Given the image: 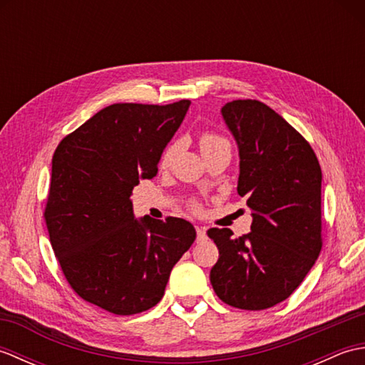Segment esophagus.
Segmentation results:
<instances>
[{"instance_id":"esophagus-1","label":"esophagus","mask_w":365,"mask_h":365,"mask_svg":"<svg viewBox=\"0 0 365 365\" xmlns=\"http://www.w3.org/2000/svg\"><path fill=\"white\" fill-rule=\"evenodd\" d=\"M197 232V242H202V240L207 238V229L204 226H196Z\"/></svg>"}]
</instances>
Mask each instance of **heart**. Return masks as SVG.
Listing matches in <instances>:
<instances>
[{
  "label": "heart",
  "mask_w": 365,
  "mask_h": 365,
  "mask_svg": "<svg viewBox=\"0 0 365 365\" xmlns=\"http://www.w3.org/2000/svg\"><path fill=\"white\" fill-rule=\"evenodd\" d=\"M220 144H227V141H226V139H222L221 136H216V135H212V133H207V135L200 138V150L210 149V147L220 145ZM173 153H174V147H169V149L165 152V155H163L161 165H166V163L170 160V157H173Z\"/></svg>",
  "instance_id": "heart-1"
}]
</instances>
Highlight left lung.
<instances>
[{
  "label": "left lung",
  "mask_w": 365,
  "mask_h": 365,
  "mask_svg": "<svg viewBox=\"0 0 365 365\" xmlns=\"http://www.w3.org/2000/svg\"><path fill=\"white\" fill-rule=\"evenodd\" d=\"M221 115L238 147L237 191L252 224L240 238L207 230L220 251L210 282L226 304L262 311L289 298L319 259L322 169L306 139L259 100L227 102Z\"/></svg>",
  "instance_id": "left-lung-1"
}]
</instances>
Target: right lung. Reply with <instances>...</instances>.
I'll use <instances>...</instances> for the list:
<instances>
[{"label":"right lung","instance_id":"1","mask_svg":"<svg viewBox=\"0 0 365 365\" xmlns=\"http://www.w3.org/2000/svg\"><path fill=\"white\" fill-rule=\"evenodd\" d=\"M190 105H110L54 150L45 208L54 255L72 289L111 314L157 304L196 240L182 218H135L130 199L139 178L157 175Z\"/></svg>","mask_w":365,"mask_h":365}]
</instances>
